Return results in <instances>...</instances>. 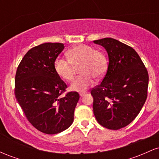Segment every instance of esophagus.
<instances>
[{"instance_id": "1", "label": "esophagus", "mask_w": 159, "mask_h": 159, "mask_svg": "<svg viewBox=\"0 0 159 159\" xmlns=\"http://www.w3.org/2000/svg\"><path fill=\"white\" fill-rule=\"evenodd\" d=\"M86 93H87V92H81V93H80V96L82 97V96H84Z\"/></svg>"}]
</instances>
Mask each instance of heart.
Returning a JSON list of instances; mask_svg holds the SVG:
<instances>
[{
	"mask_svg": "<svg viewBox=\"0 0 159 159\" xmlns=\"http://www.w3.org/2000/svg\"><path fill=\"white\" fill-rule=\"evenodd\" d=\"M68 59L58 57L54 63V70L61 78L72 81L75 67L81 64L78 76L71 85V90L84 91L94 83V78H101L106 73L107 62L102 52L84 44L76 45L67 52Z\"/></svg>",
	"mask_w": 159,
	"mask_h": 159,
	"instance_id": "heart-1",
	"label": "heart"
}]
</instances>
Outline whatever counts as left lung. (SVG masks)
Masks as SVG:
<instances>
[{"label":"left lung","instance_id":"1","mask_svg":"<svg viewBox=\"0 0 159 159\" xmlns=\"http://www.w3.org/2000/svg\"><path fill=\"white\" fill-rule=\"evenodd\" d=\"M108 54L102 81L92 89L93 114L103 127L117 130L135 119L147 98L148 72L134 49L113 38L94 40Z\"/></svg>","mask_w":159,"mask_h":159}]
</instances>
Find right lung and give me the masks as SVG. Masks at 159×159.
I'll use <instances>...</instances> for the list:
<instances>
[{
	"instance_id": "obj_1",
	"label": "right lung",
	"mask_w": 159,
	"mask_h": 159,
	"mask_svg": "<svg viewBox=\"0 0 159 159\" xmlns=\"http://www.w3.org/2000/svg\"><path fill=\"white\" fill-rule=\"evenodd\" d=\"M64 49L63 43H43L27 52L20 62L15 78V95L28 121L37 130L54 134L66 130L74 120L79 99L54 70L56 58Z\"/></svg>"
}]
</instances>
